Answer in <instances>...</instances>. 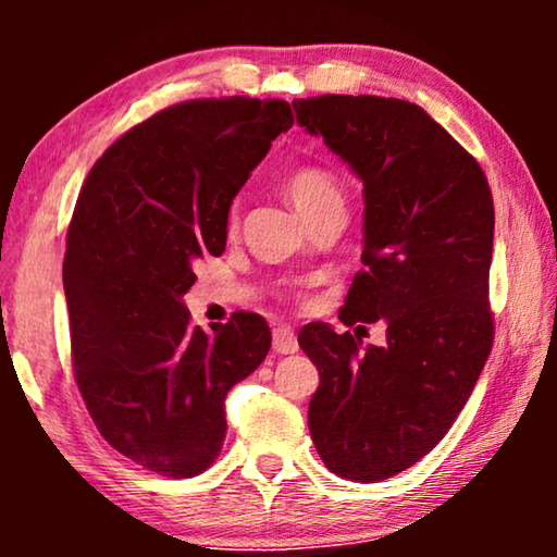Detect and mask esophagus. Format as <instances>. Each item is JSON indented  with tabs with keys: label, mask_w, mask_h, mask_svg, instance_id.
Segmentation results:
<instances>
[{
	"label": "esophagus",
	"mask_w": 557,
	"mask_h": 557,
	"mask_svg": "<svg viewBox=\"0 0 557 557\" xmlns=\"http://www.w3.org/2000/svg\"><path fill=\"white\" fill-rule=\"evenodd\" d=\"M299 349V342H296V334L292 326L278 324L273 330V352L276 355H294Z\"/></svg>",
	"instance_id": "34e87169"
}]
</instances>
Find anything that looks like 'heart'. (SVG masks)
<instances>
[{
  "label": "heart",
  "instance_id": "heart-1",
  "mask_svg": "<svg viewBox=\"0 0 557 557\" xmlns=\"http://www.w3.org/2000/svg\"><path fill=\"white\" fill-rule=\"evenodd\" d=\"M284 193L301 218L319 215L326 210H345V195L337 177L330 170L317 164H301L294 166L284 174ZM227 225H238V208L231 210L227 215Z\"/></svg>",
  "mask_w": 557,
  "mask_h": 557
}]
</instances>
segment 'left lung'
I'll list each match as a JSON object with an SVG mask.
<instances>
[{
	"mask_svg": "<svg viewBox=\"0 0 557 557\" xmlns=\"http://www.w3.org/2000/svg\"><path fill=\"white\" fill-rule=\"evenodd\" d=\"M296 121L362 180V271L339 322H385L362 345L311 322L309 431L326 469L383 482L421 461L467 406L492 352L494 202L482 166L421 106L383 96L294 98Z\"/></svg>",
	"mask_w": 557,
	"mask_h": 557,
	"instance_id": "obj_1",
	"label": "left lung"
}]
</instances>
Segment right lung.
<instances>
[{
  "label": "right lung",
  "mask_w": 557,
  "mask_h": 557,
  "mask_svg": "<svg viewBox=\"0 0 557 557\" xmlns=\"http://www.w3.org/2000/svg\"><path fill=\"white\" fill-rule=\"evenodd\" d=\"M294 124L278 98H197L113 141L83 182L63 263L75 383L101 436L162 476L202 474L225 441V395L271 347L263 317L212 334L182 296L271 141Z\"/></svg>",
  "instance_id": "add662e5"
}]
</instances>
